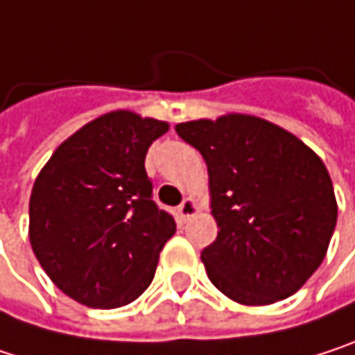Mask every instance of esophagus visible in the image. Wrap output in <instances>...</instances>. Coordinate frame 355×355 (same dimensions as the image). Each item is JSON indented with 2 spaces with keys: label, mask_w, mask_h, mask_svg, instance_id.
<instances>
[{
  "label": "esophagus",
  "mask_w": 355,
  "mask_h": 355,
  "mask_svg": "<svg viewBox=\"0 0 355 355\" xmlns=\"http://www.w3.org/2000/svg\"><path fill=\"white\" fill-rule=\"evenodd\" d=\"M196 211H198L196 200H194V198H190V196H188V198H184V202L178 207V215H180V219H182V221H188Z\"/></svg>",
  "instance_id": "34e87169"
}]
</instances>
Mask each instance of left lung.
I'll return each instance as SVG.
<instances>
[{"label": "left lung", "instance_id": "left-lung-1", "mask_svg": "<svg viewBox=\"0 0 355 355\" xmlns=\"http://www.w3.org/2000/svg\"><path fill=\"white\" fill-rule=\"evenodd\" d=\"M175 132L209 167L219 234L200 259L211 283L246 306L295 293L322 263L337 223L324 163L252 115L186 121Z\"/></svg>", "mask_w": 355, "mask_h": 355}]
</instances>
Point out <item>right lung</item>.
<instances>
[{
	"label": "right lung",
	"instance_id": "obj_1",
	"mask_svg": "<svg viewBox=\"0 0 355 355\" xmlns=\"http://www.w3.org/2000/svg\"><path fill=\"white\" fill-rule=\"evenodd\" d=\"M167 123L113 111L51 155L31 194V244L51 281L90 308L134 302L175 219L153 200L144 157Z\"/></svg>",
	"mask_w": 355,
	"mask_h": 355
}]
</instances>
